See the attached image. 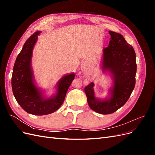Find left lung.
<instances>
[{"label":"left lung","mask_w":155,"mask_h":155,"mask_svg":"<svg viewBox=\"0 0 155 155\" xmlns=\"http://www.w3.org/2000/svg\"><path fill=\"white\" fill-rule=\"evenodd\" d=\"M110 41L103 49L102 71L109 72L113 85L109 89V96L100 99L95 96L94 83L85 88L88 104L91 109L101 114H112L125 105L134 90L137 73L136 54L118 33L109 31Z\"/></svg>","instance_id":"obj_1"}]
</instances>
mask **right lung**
Returning a JSON list of instances; mask_svg holds the SVG:
<instances>
[{
    "label": "right lung",
    "instance_id": "add662e5",
    "mask_svg": "<svg viewBox=\"0 0 155 155\" xmlns=\"http://www.w3.org/2000/svg\"><path fill=\"white\" fill-rule=\"evenodd\" d=\"M41 33L36 31L25 42L14 64L12 77V91L18 104L28 113L38 116L53 113L61 106L75 77L74 73L63 76L56 85L55 94L49 97H45L44 91L35 85L31 58Z\"/></svg>",
    "mask_w": 155,
    "mask_h": 155
}]
</instances>
